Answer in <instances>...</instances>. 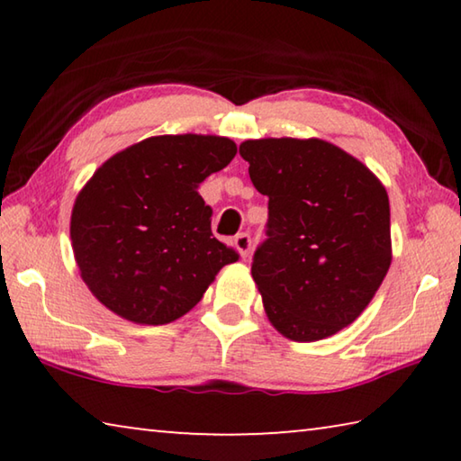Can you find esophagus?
Listing matches in <instances>:
<instances>
[{
  "label": "esophagus",
  "mask_w": 461,
  "mask_h": 461,
  "mask_svg": "<svg viewBox=\"0 0 461 461\" xmlns=\"http://www.w3.org/2000/svg\"><path fill=\"white\" fill-rule=\"evenodd\" d=\"M233 246H236L241 258H248L249 249H252V238H249V233H246V231L238 233V236L233 238Z\"/></svg>",
  "instance_id": "esophagus-1"
}]
</instances>
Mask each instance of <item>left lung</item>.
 I'll return each instance as SVG.
<instances>
[{"instance_id": "obj_1", "label": "left lung", "mask_w": 461, "mask_h": 461, "mask_svg": "<svg viewBox=\"0 0 461 461\" xmlns=\"http://www.w3.org/2000/svg\"><path fill=\"white\" fill-rule=\"evenodd\" d=\"M268 197L252 276L270 323L293 341L330 338L368 307L390 267V205L360 160L323 140L240 146Z\"/></svg>"}]
</instances>
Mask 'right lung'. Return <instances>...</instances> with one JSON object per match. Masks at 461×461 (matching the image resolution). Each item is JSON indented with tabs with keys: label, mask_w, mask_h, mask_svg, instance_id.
<instances>
[{
	"label": "right lung",
	"mask_w": 461,
	"mask_h": 461,
	"mask_svg": "<svg viewBox=\"0 0 461 461\" xmlns=\"http://www.w3.org/2000/svg\"><path fill=\"white\" fill-rule=\"evenodd\" d=\"M238 148L220 136H156L109 158L75 201V260L91 293L123 319L165 325L240 258L213 238L199 185Z\"/></svg>",
	"instance_id": "add662e5"
}]
</instances>
